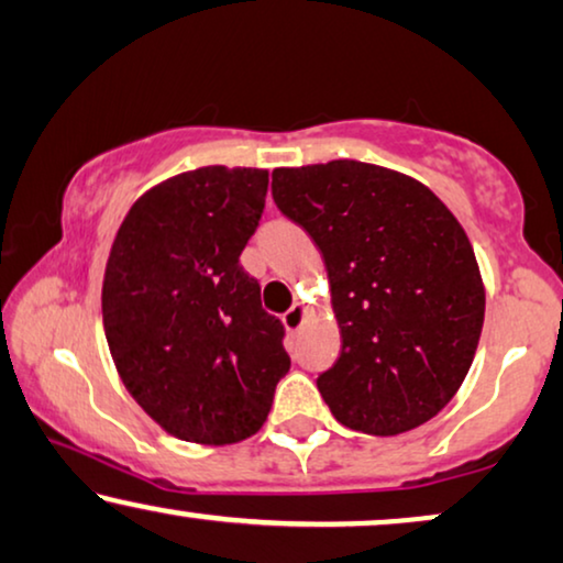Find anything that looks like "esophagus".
<instances>
[{
    "instance_id": "esophagus-1",
    "label": "esophagus",
    "mask_w": 563,
    "mask_h": 563,
    "mask_svg": "<svg viewBox=\"0 0 563 563\" xmlns=\"http://www.w3.org/2000/svg\"><path fill=\"white\" fill-rule=\"evenodd\" d=\"M303 317H306L303 306L301 303H294L286 313H283V324H286L288 332H296V329L303 324Z\"/></svg>"
}]
</instances>
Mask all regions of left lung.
Returning a JSON list of instances; mask_svg holds the SVG:
<instances>
[{
    "mask_svg": "<svg viewBox=\"0 0 563 563\" xmlns=\"http://www.w3.org/2000/svg\"><path fill=\"white\" fill-rule=\"evenodd\" d=\"M273 200L324 257L342 352L317 386L336 422L399 434L459 391L484 286L455 216L417 179L336 159L273 172Z\"/></svg>",
    "mask_w": 563,
    "mask_h": 563,
    "instance_id": "8db88e82",
    "label": "left lung"
}]
</instances>
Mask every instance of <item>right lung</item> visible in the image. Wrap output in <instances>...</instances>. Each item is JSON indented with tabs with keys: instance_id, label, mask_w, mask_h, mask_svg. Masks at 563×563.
I'll use <instances>...</instances> for the list:
<instances>
[{
	"instance_id": "obj_1",
	"label": "right lung",
	"mask_w": 563,
	"mask_h": 563,
	"mask_svg": "<svg viewBox=\"0 0 563 563\" xmlns=\"http://www.w3.org/2000/svg\"><path fill=\"white\" fill-rule=\"evenodd\" d=\"M267 172L203 167L136 200L102 283L110 355L139 407L187 443L229 445L267 419L290 368L283 321L239 254L265 211Z\"/></svg>"
}]
</instances>
